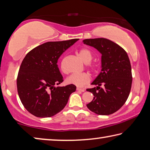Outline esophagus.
<instances>
[{
  "mask_svg": "<svg viewBox=\"0 0 150 150\" xmlns=\"http://www.w3.org/2000/svg\"><path fill=\"white\" fill-rule=\"evenodd\" d=\"M77 91H81V92H84V91H85V89H81V88H79V87H77Z\"/></svg>",
  "mask_w": 150,
  "mask_h": 150,
  "instance_id": "obj_1",
  "label": "esophagus"
}]
</instances>
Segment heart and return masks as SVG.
Instances as JSON below:
<instances>
[{"mask_svg":"<svg viewBox=\"0 0 150 150\" xmlns=\"http://www.w3.org/2000/svg\"><path fill=\"white\" fill-rule=\"evenodd\" d=\"M79 55L82 61L85 63H88L87 67L93 72H96L97 69V65L95 63H90L93 58V54L92 52L88 49H82L79 52ZM61 70L62 72L66 73L67 71L63 64L61 63L60 66ZM91 80L90 75L87 73H74L71 75L67 78V83L69 85H73L78 87H82L87 84Z\"/></svg>","mask_w":150,"mask_h":150,"instance_id":"b5f03b06","label":"heart"}]
</instances>
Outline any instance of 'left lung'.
<instances>
[{
  "mask_svg": "<svg viewBox=\"0 0 150 150\" xmlns=\"http://www.w3.org/2000/svg\"><path fill=\"white\" fill-rule=\"evenodd\" d=\"M83 42L101 54V71L87 89L94 97L87 107L97 115L115 113L124 105L132 83V67L126 52L120 45L105 38L85 39Z\"/></svg>",
  "mask_w": 150,
  "mask_h": 150,
  "instance_id": "left-lung-1",
  "label": "left lung"
}]
</instances>
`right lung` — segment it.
<instances>
[{
    "instance_id": "obj_1",
    "label": "right lung",
    "mask_w": 150,
    "mask_h": 150,
    "mask_svg": "<svg viewBox=\"0 0 150 150\" xmlns=\"http://www.w3.org/2000/svg\"><path fill=\"white\" fill-rule=\"evenodd\" d=\"M79 39L47 42L28 52L18 71V96L28 112L38 117H50L62 110L76 86L55 87L63 81L57 61Z\"/></svg>"
}]
</instances>
